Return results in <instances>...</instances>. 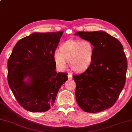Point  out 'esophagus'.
<instances>
[{"mask_svg": "<svg viewBox=\"0 0 132 132\" xmlns=\"http://www.w3.org/2000/svg\"><path fill=\"white\" fill-rule=\"evenodd\" d=\"M68 79H72V75L71 73H68Z\"/></svg>", "mask_w": 132, "mask_h": 132, "instance_id": "34e87169", "label": "esophagus"}]
</instances>
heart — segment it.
Listing matches in <instances>:
<instances>
[{
    "label": "heart",
    "instance_id": "b5f03b06",
    "mask_svg": "<svg viewBox=\"0 0 132 132\" xmlns=\"http://www.w3.org/2000/svg\"><path fill=\"white\" fill-rule=\"evenodd\" d=\"M94 46L88 40L69 39L61 44L59 52L53 53V61L57 69L63 71L66 68V61L69 68L76 72L86 71L93 61Z\"/></svg>",
    "mask_w": 132,
    "mask_h": 132
}]
</instances>
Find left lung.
<instances>
[{"label":"left lung","instance_id":"8db88e82","mask_svg":"<svg viewBox=\"0 0 132 132\" xmlns=\"http://www.w3.org/2000/svg\"><path fill=\"white\" fill-rule=\"evenodd\" d=\"M75 35L94 46L90 66L73 76L76 102L86 112H100L115 104L125 86L128 63L122 45L103 31H78Z\"/></svg>","mask_w":132,"mask_h":132}]
</instances>
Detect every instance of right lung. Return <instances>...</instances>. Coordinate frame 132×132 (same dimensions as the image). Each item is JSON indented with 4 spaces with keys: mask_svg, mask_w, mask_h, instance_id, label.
<instances>
[{
    "mask_svg": "<svg viewBox=\"0 0 132 132\" xmlns=\"http://www.w3.org/2000/svg\"><path fill=\"white\" fill-rule=\"evenodd\" d=\"M63 34L33 33L20 39L12 51L7 63L9 85L19 105L27 111L49 110L68 80V73H57L53 57Z\"/></svg>",
    "mask_w": 132,
    "mask_h": 132,
    "instance_id": "1",
    "label": "right lung"
}]
</instances>
